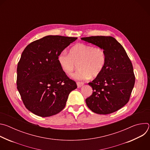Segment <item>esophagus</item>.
I'll return each mask as SVG.
<instances>
[{
	"label": "esophagus",
	"instance_id": "1",
	"mask_svg": "<svg viewBox=\"0 0 150 150\" xmlns=\"http://www.w3.org/2000/svg\"><path fill=\"white\" fill-rule=\"evenodd\" d=\"M76 84H77L78 88H80L81 87H82V85L84 84V83L83 82H77Z\"/></svg>",
	"mask_w": 150,
	"mask_h": 150
}]
</instances>
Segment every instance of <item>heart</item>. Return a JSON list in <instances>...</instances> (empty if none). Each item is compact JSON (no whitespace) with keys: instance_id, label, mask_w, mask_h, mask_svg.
<instances>
[{"instance_id":"heart-1","label":"heart","mask_w":150,"mask_h":150,"mask_svg":"<svg viewBox=\"0 0 150 150\" xmlns=\"http://www.w3.org/2000/svg\"><path fill=\"white\" fill-rule=\"evenodd\" d=\"M58 62L62 71L71 76L77 67L79 69L74 75L78 79H86L98 76L103 71L106 62L105 51L100 47L78 43L69 51L62 52L58 56Z\"/></svg>"}]
</instances>
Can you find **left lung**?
Listing matches in <instances>:
<instances>
[{"instance_id": "1", "label": "left lung", "mask_w": 150, "mask_h": 150, "mask_svg": "<svg viewBox=\"0 0 150 150\" xmlns=\"http://www.w3.org/2000/svg\"><path fill=\"white\" fill-rule=\"evenodd\" d=\"M81 40L101 47L106 55L103 71L88 83L93 91L85 102L96 113H113L129 100L135 81L132 62L123 47L111 36H91Z\"/></svg>"}]
</instances>
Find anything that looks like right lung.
Here are the masks:
<instances>
[{"mask_svg": "<svg viewBox=\"0 0 150 150\" xmlns=\"http://www.w3.org/2000/svg\"><path fill=\"white\" fill-rule=\"evenodd\" d=\"M76 37L47 35L29 44L17 67V89L25 108L49 117L65 107L69 93L77 88L61 69L59 54Z\"/></svg>", "mask_w": 150, "mask_h": 150, "instance_id": "obj_1", "label": "right lung"}]
</instances>
